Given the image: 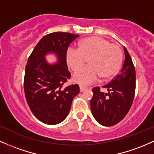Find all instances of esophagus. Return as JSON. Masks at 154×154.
<instances>
[{
  "label": "esophagus",
  "instance_id": "34e87169",
  "mask_svg": "<svg viewBox=\"0 0 154 154\" xmlns=\"http://www.w3.org/2000/svg\"><path fill=\"white\" fill-rule=\"evenodd\" d=\"M87 89V87H85V86H83V85H80V92H82V91H84L85 90Z\"/></svg>",
  "mask_w": 154,
  "mask_h": 154
}]
</instances>
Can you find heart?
<instances>
[{
    "mask_svg": "<svg viewBox=\"0 0 154 154\" xmlns=\"http://www.w3.org/2000/svg\"><path fill=\"white\" fill-rule=\"evenodd\" d=\"M89 59L90 66L77 71L73 80L82 85H89L102 77L111 78L118 73L123 60L121 47L111 44L108 40L99 36H91L79 42L78 49L70 48L66 54L69 67L77 71Z\"/></svg>",
    "mask_w": 154,
    "mask_h": 154,
    "instance_id": "obj_1",
    "label": "heart"
}]
</instances>
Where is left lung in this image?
Instances as JSON below:
<instances>
[{
  "instance_id": "1",
  "label": "left lung",
  "mask_w": 154,
  "mask_h": 154,
  "mask_svg": "<svg viewBox=\"0 0 154 154\" xmlns=\"http://www.w3.org/2000/svg\"><path fill=\"white\" fill-rule=\"evenodd\" d=\"M124 50L125 60L121 72L109 84L103 86L108 92H101L99 87L92 89L91 112L96 121L104 126L120 122L129 112L134 97L135 69L126 47Z\"/></svg>"
}]
</instances>
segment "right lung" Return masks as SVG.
<instances>
[{
    "mask_svg": "<svg viewBox=\"0 0 154 154\" xmlns=\"http://www.w3.org/2000/svg\"><path fill=\"white\" fill-rule=\"evenodd\" d=\"M79 35L55 32L38 42L25 66L24 91L30 110L44 124L55 125L67 117L72 100L80 93L77 84L62 88L70 78L66 54ZM53 54L57 62L50 64L46 56Z\"/></svg>",
    "mask_w": 154,
    "mask_h": 154,
    "instance_id": "obj_1",
    "label": "right lung"
}]
</instances>
